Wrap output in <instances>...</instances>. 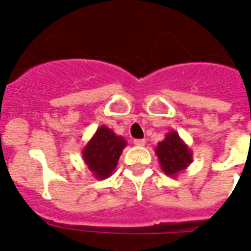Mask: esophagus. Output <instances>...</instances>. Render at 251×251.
I'll use <instances>...</instances> for the list:
<instances>
[{
	"label": "esophagus",
	"instance_id": "34e87169",
	"mask_svg": "<svg viewBox=\"0 0 251 251\" xmlns=\"http://www.w3.org/2000/svg\"><path fill=\"white\" fill-rule=\"evenodd\" d=\"M134 145L138 147H143L146 145V139H134Z\"/></svg>",
	"mask_w": 251,
	"mask_h": 251
}]
</instances>
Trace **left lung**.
I'll return each mask as SVG.
<instances>
[{
    "label": "left lung",
    "mask_w": 251,
    "mask_h": 251,
    "mask_svg": "<svg viewBox=\"0 0 251 251\" xmlns=\"http://www.w3.org/2000/svg\"><path fill=\"white\" fill-rule=\"evenodd\" d=\"M154 151L162 171L170 177H176L192 162V151L175 130L168 132Z\"/></svg>",
    "instance_id": "1"
}]
</instances>
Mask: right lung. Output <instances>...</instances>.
<instances>
[{
    "label": "right lung",
    "mask_w": 251,
    "mask_h": 251,
    "mask_svg": "<svg viewBox=\"0 0 251 251\" xmlns=\"http://www.w3.org/2000/svg\"><path fill=\"white\" fill-rule=\"evenodd\" d=\"M127 146L122 136L101 126L81 151L86 167L97 179H105L114 172L119 157Z\"/></svg>",
    "instance_id": "right-lung-1"
}]
</instances>
